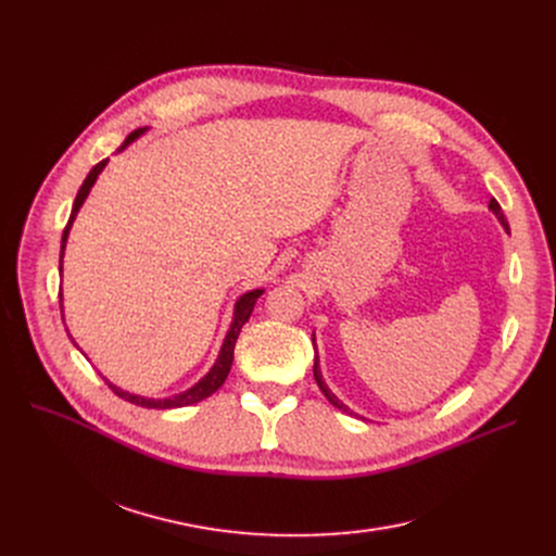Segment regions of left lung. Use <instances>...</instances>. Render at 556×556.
I'll return each mask as SVG.
<instances>
[{
  "instance_id": "obj_1",
  "label": "left lung",
  "mask_w": 556,
  "mask_h": 556,
  "mask_svg": "<svg viewBox=\"0 0 556 556\" xmlns=\"http://www.w3.org/2000/svg\"><path fill=\"white\" fill-rule=\"evenodd\" d=\"M489 207L493 210V215L500 219V224L502 226H505V230H509V224H507V219H505V215H502V207H500V203L495 201V199H491V203H489ZM314 341V339H312ZM314 380H316V384H319V389L324 391V395H326V399L337 407V409H341V412H346V414H353L346 405H343L339 399H337V395L328 389V384L324 382V376H321V368H319V355H316L314 357Z\"/></svg>"
}]
</instances>
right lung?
Segmentation results:
<instances>
[{"label": "right lung", "instance_id": "add662e5", "mask_svg": "<svg viewBox=\"0 0 556 556\" xmlns=\"http://www.w3.org/2000/svg\"><path fill=\"white\" fill-rule=\"evenodd\" d=\"M144 130H147V128L134 130V134H130V136L124 140L122 149H124L126 144L134 142L138 136H142ZM105 163H109V157H105V161H101V163H97V165L90 169V174L86 176V180H84V185H81V190H78V194H76V199H74L72 215H70V222H67V226H65V230H63V242H61V271H63V251H65V242H67V235H70L72 222H74V217H76V213H78V207L84 205V201H86L90 188L94 185L97 176L101 174V169L105 167ZM59 296H61V294H59ZM260 296H262V289H253V292H247L244 296H240V301L235 303L232 324H230V330H228V334H226V339H224V343H222L219 357H217L215 366L207 371V376H203L192 389L182 391V393H178V395H172V399H157V401H155V399H144V395L128 393V391H124V389H119V387H115V384H111V382H105V384H109V387L113 389V393L119 395V399H124V401H128V403H134V405H140V407H149V409H174V407L194 405V403L207 399V395H213V393L224 384V380L228 378L230 366H232L235 341H237V337H240L242 326L249 321V316H251V312H253V307H255V301H257ZM61 312H63V305H61ZM74 346H76V343H74Z\"/></svg>", "mask_w": 556, "mask_h": 556}]
</instances>
